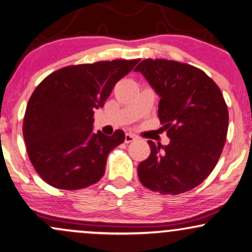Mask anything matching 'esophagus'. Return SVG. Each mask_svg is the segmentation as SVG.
I'll use <instances>...</instances> for the list:
<instances>
[{
    "mask_svg": "<svg viewBox=\"0 0 252 252\" xmlns=\"http://www.w3.org/2000/svg\"><path fill=\"white\" fill-rule=\"evenodd\" d=\"M136 138H137V137L135 135H132V133H126V138H124V142H126V144H128V143H131V142L135 141Z\"/></svg>",
    "mask_w": 252,
    "mask_h": 252,
    "instance_id": "obj_1",
    "label": "esophagus"
}]
</instances>
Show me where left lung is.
<instances>
[{
  "label": "left lung",
  "mask_w": 252,
  "mask_h": 252,
  "mask_svg": "<svg viewBox=\"0 0 252 252\" xmlns=\"http://www.w3.org/2000/svg\"><path fill=\"white\" fill-rule=\"evenodd\" d=\"M141 72L160 96L158 117L168 145L148 141L151 154L138 165L146 189L185 193L206 179L218 164L227 138L229 114L221 89L200 68L166 59H145Z\"/></svg>",
  "instance_id": "1"
}]
</instances>
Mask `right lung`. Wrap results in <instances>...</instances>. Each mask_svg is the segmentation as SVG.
I'll use <instances>...</instances> for the list:
<instances>
[{
    "mask_svg": "<svg viewBox=\"0 0 252 252\" xmlns=\"http://www.w3.org/2000/svg\"><path fill=\"white\" fill-rule=\"evenodd\" d=\"M139 59L66 66L47 75L34 89L23 122L31 164L45 183L75 190L102 178L107 157L126 135L93 133L94 109L102 108L116 82Z\"/></svg>",
    "mask_w": 252,
    "mask_h": 252,
    "instance_id": "1",
    "label": "right lung"
}]
</instances>
